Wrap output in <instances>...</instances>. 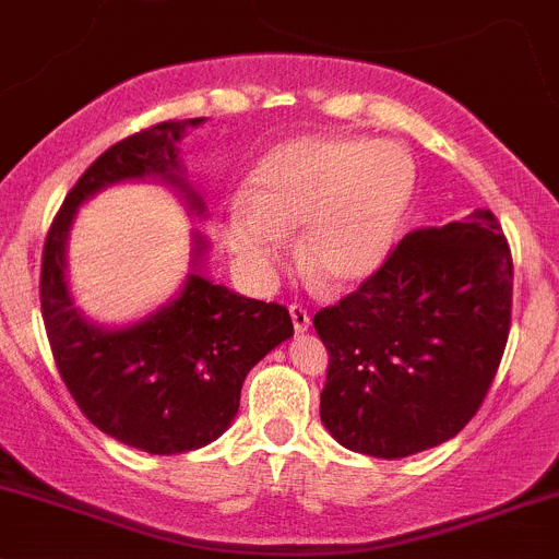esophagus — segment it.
Masks as SVG:
<instances>
[{
  "instance_id": "34e87169",
  "label": "esophagus",
  "mask_w": 559,
  "mask_h": 559,
  "mask_svg": "<svg viewBox=\"0 0 559 559\" xmlns=\"http://www.w3.org/2000/svg\"><path fill=\"white\" fill-rule=\"evenodd\" d=\"M288 312H290V321H294L296 332H307V329H310V312H307V307L290 305Z\"/></svg>"
}]
</instances>
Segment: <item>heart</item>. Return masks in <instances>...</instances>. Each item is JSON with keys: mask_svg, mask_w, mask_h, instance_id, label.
I'll return each instance as SVG.
<instances>
[{"mask_svg": "<svg viewBox=\"0 0 559 559\" xmlns=\"http://www.w3.org/2000/svg\"><path fill=\"white\" fill-rule=\"evenodd\" d=\"M417 189V164L397 142L299 136L263 156L247 194L233 197L222 236L241 271L269 280L288 236L318 285L354 288L390 258Z\"/></svg>", "mask_w": 559, "mask_h": 559, "instance_id": "1", "label": "heart"}]
</instances>
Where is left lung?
Segmentation results:
<instances>
[{"label": "left lung", "instance_id": "obj_1", "mask_svg": "<svg viewBox=\"0 0 559 559\" xmlns=\"http://www.w3.org/2000/svg\"><path fill=\"white\" fill-rule=\"evenodd\" d=\"M513 258L488 209L414 230L312 318L329 350L321 419L343 448L406 459L477 414L502 362Z\"/></svg>", "mask_w": 559, "mask_h": 559}]
</instances>
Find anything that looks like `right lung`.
Here are the masks:
<instances>
[{
  "label": "right lung",
  "instance_id": "right-lung-1",
  "mask_svg": "<svg viewBox=\"0 0 559 559\" xmlns=\"http://www.w3.org/2000/svg\"><path fill=\"white\" fill-rule=\"evenodd\" d=\"M200 123L203 117L164 120L100 153L68 191L40 260V310L62 384L95 428L153 455L189 453L219 439L236 417L249 370L294 334L283 305L236 296L200 274H189L173 305L120 332L90 326L71 307L66 236L79 205L126 178L164 175L180 183L175 142Z\"/></svg>",
  "mask_w": 559,
  "mask_h": 559
}]
</instances>
